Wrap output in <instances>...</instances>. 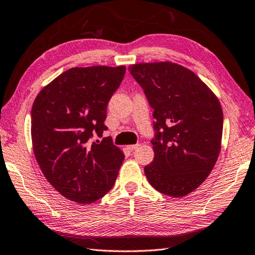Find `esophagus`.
Returning a JSON list of instances; mask_svg holds the SVG:
<instances>
[{"mask_svg":"<svg viewBox=\"0 0 255 255\" xmlns=\"http://www.w3.org/2000/svg\"><path fill=\"white\" fill-rule=\"evenodd\" d=\"M128 147V149L129 150H135V149H137L138 147H139V144H136V145H129V146H127Z\"/></svg>","mask_w":255,"mask_h":255,"instance_id":"esophagus-1","label":"esophagus"}]
</instances>
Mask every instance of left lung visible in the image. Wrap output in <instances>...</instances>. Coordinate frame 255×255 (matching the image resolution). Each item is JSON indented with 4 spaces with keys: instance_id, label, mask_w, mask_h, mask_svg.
<instances>
[{
    "instance_id": "8db88e82",
    "label": "left lung",
    "mask_w": 255,
    "mask_h": 255,
    "mask_svg": "<svg viewBox=\"0 0 255 255\" xmlns=\"http://www.w3.org/2000/svg\"><path fill=\"white\" fill-rule=\"evenodd\" d=\"M128 70L154 110V159L145 166L146 178L163 195L187 196L207 179L221 152V103L195 73L178 64H135Z\"/></svg>"
}]
</instances>
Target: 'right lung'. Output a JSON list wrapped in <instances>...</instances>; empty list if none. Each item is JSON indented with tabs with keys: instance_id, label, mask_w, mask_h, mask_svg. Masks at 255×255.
Masks as SVG:
<instances>
[{
	"instance_id": "1",
	"label": "right lung",
	"mask_w": 255,
	"mask_h": 255,
	"mask_svg": "<svg viewBox=\"0 0 255 255\" xmlns=\"http://www.w3.org/2000/svg\"><path fill=\"white\" fill-rule=\"evenodd\" d=\"M126 67H74L38 94L31 109L33 153L42 173L60 195L92 204L109 192L124 162L108 127L107 106Z\"/></svg>"
}]
</instances>
